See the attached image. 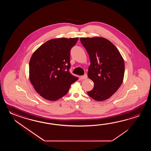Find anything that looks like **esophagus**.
<instances>
[{"label":"esophagus","mask_w":151,"mask_h":151,"mask_svg":"<svg viewBox=\"0 0 151 151\" xmlns=\"http://www.w3.org/2000/svg\"><path fill=\"white\" fill-rule=\"evenodd\" d=\"M87 78V76L86 74H84L83 76H81V79H86Z\"/></svg>","instance_id":"34e87169"}]
</instances>
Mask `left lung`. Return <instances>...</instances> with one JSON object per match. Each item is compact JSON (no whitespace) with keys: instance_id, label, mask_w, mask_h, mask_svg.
<instances>
[{"instance_id":"obj_1","label":"left lung","mask_w":151,"mask_h":151,"mask_svg":"<svg viewBox=\"0 0 151 151\" xmlns=\"http://www.w3.org/2000/svg\"><path fill=\"white\" fill-rule=\"evenodd\" d=\"M80 40L90 57L88 77L94 83L93 89L87 94L96 101L107 99L123 81V58L116 46L104 38H80Z\"/></svg>"}]
</instances>
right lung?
<instances>
[{"label": "right lung", "instance_id": "add662e5", "mask_svg": "<svg viewBox=\"0 0 151 151\" xmlns=\"http://www.w3.org/2000/svg\"><path fill=\"white\" fill-rule=\"evenodd\" d=\"M78 38L52 39L41 45L29 63V78L35 91L45 99L55 101L68 93L78 78L69 72L70 51Z\"/></svg>", "mask_w": 151, "mask_h": 151}]
</instances>
